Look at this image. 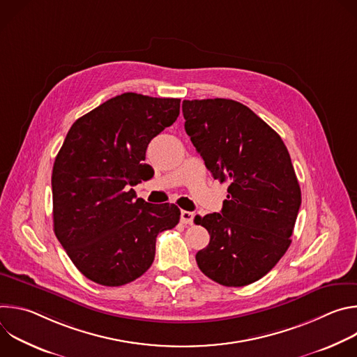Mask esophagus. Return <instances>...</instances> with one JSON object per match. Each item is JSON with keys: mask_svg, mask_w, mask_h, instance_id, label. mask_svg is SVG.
<instances>
[{"mask_svg": "<svg viewBox=\"0 0 357 357\" xmlns=\"http://www.w3.org/2000/svg\"><path fill=\"white\" fill-rule=\"evenodd\" d=\"M181 222L183 225H192L193 223V213L192 212H188V211H182L181 212Z\"/></svg>", "mask_w": 357, "mask_h": 357, "instance_id": "34e87169", "label": "esophagus"}]
</instances>
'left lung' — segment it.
<instances>
[{"label":"left lung","instance_id":"obj_1","mask_svg":"<svg viewBox=\"0 0 357 357\" xmlns=\"http://www.w3.org/2000/svg\"><path fill=\"white\" fill-rule=\"evenodd\" d=\"M185 130L212 176L229 183L220 213L196 216L211 234L200 271L225 287L263 278L284 256L301 206V188L281 137L229 98L183 100Z\"/></svg>","mask_w":357,"mask_h":357}]
</instances>
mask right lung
Listing matches in <instances>:
<instances>
[{"label":"right lung","mask_w":357,"mask_h":357,"mask_svg":"<svg viewBox=\"0 0 357 357\" xmlns=\"http://www.w3.org/2000/svg\"><path fill=\"white\" fill-rule=\"evenodd\" d=\"M181 98L123 93L77 119L52 171L54 230L89 280L120 287L154 261L158 233L181 218L175 205L135 199L131 186L154 171L144 164L149 141L179 116Z\"/></svg>","instance_id":"1"}]
</instances>
